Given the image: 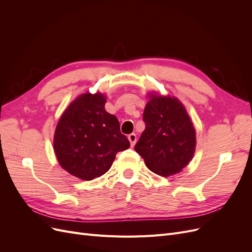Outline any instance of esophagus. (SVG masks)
Masks as SVG:
<instances>
[{"label": "esophagus", "mask_w": 252, "mask_h": 252, "mask_svg": "<svg viewBox=\"0 0 252 252\" xmlns=\"http://www.w3.org/2000/svg\"><path fill=\"white\" fill-rule=\"evenodd\" d=\"M128 140H129V142H130L131 147H133V146H134V144H135V142H136V134H135V133L129 134V135H128Z\"/></svg>", "instance_id": "obj_1"}]
</instances>
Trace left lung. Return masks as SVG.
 I'll use <instances>...</instances> for the list:
<instances>
[{
    "label": "left lung",
    "instance_id": "1",
    "mask_svg": "<svg viewBox=\"0 0 252 252\" xmlns=\"http://www.w3.org/2000/svg\"><path fill=\"white\" fill-rule=\"evenodd\" d=\"M148 97L143 113L145 130L134 149L152 172L170 177L193 158L195 130L177 97L155 94Z\"/></svg>",
    "mask_w": 252,
    "mask_h": 252
}]
</instances>
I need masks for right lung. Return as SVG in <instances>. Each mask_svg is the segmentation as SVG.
<instances>
[{
  "instance_id": "right-lung-1",
  "label": "right lung",
  "mask_w": 252,
  "mask_h": 252,
  "mask_svg": "<svg viewBox=\"0 0 252 252\" xmlns=\"http://www.w3.org/2000/svg\"><path fill=\"white\" fill-rule=\"evenodd\" d=\"M102 94H83L68 106L56 128L53 149L60 165L81 180L101 177L119 151L130 143L113 114L105 110Z\"/></svg>"
}]
</instances>
